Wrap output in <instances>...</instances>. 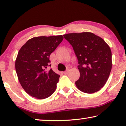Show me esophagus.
<instances>
[{"instance_id":"esophagus-1","label":"esophagus","mask_w":126,"mask_h":126,"mask_svg":"<svg viewBox=\"0 0 126 126\" xmlns=\"http://www.w3.org/2000/svg\"><path fill=\"white\" fill-rule=\"evenodd\" d=\"M69 69H68V70H66V71H65L64 72H63V73L65 74V75H66V74H68L69 73Z\"/></svg>"}]
</instances>
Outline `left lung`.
Instances as JSON below:
<instances>
[{"label": "left lung", "instance_id": "8db88e82", "mask_svg": "<svg viewBox=\"0 0 126 126\" xmlns=\"http://www.w3.org/2000/svg\"><path fill=\"white\" fill-rule=\"evenodd\" d=\"M63 37L73 47L78 60L80 78L75 82L87 94L99 91L106 84L112 69V53L103 39L92 32L69 33Z\"/></svg>", "mask_w": 126, "mask_h": 126}]
</instances>
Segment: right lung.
I'll list each match as a JSON object with an SVG mask.
<instances>
[{
    "label": "right lung",
    "mask_w": 126,
    "mask_h": 126,
    "mask_svg": "<svg viewBox=\"0 0 126 126\" xmlns=\"http://www.w3.org/2000/svg\"><path fill=\"white\" fill-rule=\"evenodd\" d=\"M63 35L40 36L29 39L20 48L15 60V70L25 92L38 99H46L57 88L60 76L46 70L50 55L63 41Z\"/></svg>",
    "instance_id": "right-lung-1"
}]
</instances>
